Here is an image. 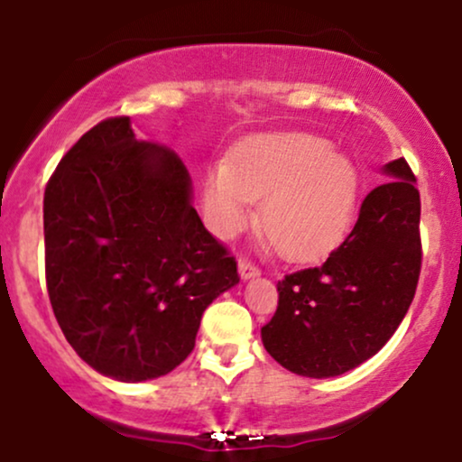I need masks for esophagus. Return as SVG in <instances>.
<instances>
[{"instance_id": "obj_1", "label": "esophagus", "mask_w": 462, "mask_h": 462, "mask_svg": "<svg viewBox=\"0 0 462 462\" xmlns=\"http://www.w3.org/2000/svg\"><path fill=\"white\" fill-rule=\"evenodd\" d=\"M238 275H241V280H252L261 275V269H258L256 264L245 261V258H241V261H238Z\"/></svg>"}]
</instances>
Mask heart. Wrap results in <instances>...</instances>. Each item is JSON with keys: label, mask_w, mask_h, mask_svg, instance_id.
I'll list each match as a JSON object with an SVG mask.
<instances>
[{"label": "heart", "mask_w": 462, "mask_h": 462, "mask_svg": "<svg viewBox=\"0 0 462 462\" xmlns=\"http://www.w3.org/2000/svg\"><path fill=\"white\" fill-rule=\"evenodd\" d=\"M358 171L309 132L254 134L206 176L204 217L217 236L247 227L261 200V230L286 261H310L341 238L354 213Z\"/></svg>", "instance_id": "obj_1"}]
</instances>
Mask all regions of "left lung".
Listing matches in <instances>:
<instances>
[{
  "instance_id": "obj_1",
  "label": "left lung",
  "mask_w": 462,
  "mask_h": 462,
  "mask_svg": "<svg viewBox=\"0 0 462 462\" xmlns=\"http://www.w3.org/2000/svg\"><path fill=\"white\" fill-rule=\"evenodd\" d=\"M384 184L360 206L358 221L326 263L278 282V310L261 330L284 369L334 378L358 367L393 337L415 298L421 201L404 158L383 167Z\"/></svg>"
}]
</instances>
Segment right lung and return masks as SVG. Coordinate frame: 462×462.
<instances>
[{"instance_id": "add662e5", "label": "right lung", "mask_w": 462, "mask_h": 462, "mask_svg": "<svg viewBox=\"0 0 462 462\" xmlns=\"http://www.w3.org/2000/svg\"><path fill=\"white\" fill-rule=\"evenodd\" d=\"M45 278L69 346L119 383L161 378L193 352L236 263L193 208V182L130 116L95 125L45 189Z\"/></svg>"}]
</instances>
